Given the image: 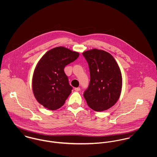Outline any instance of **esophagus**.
I'll return each mask as SVG.
<instances>
[{
    "instance_id": "1",
    "label": "esophagus",
    "mask_w": 157,
    "mask_h": 157,
    "mask_svg": "<svg viewBox=\"0 0 157 157\" xmlns=\"http://www.w3.org/2000/svg\"><path fill=\"white\" fill-rule=\"evenodd\" d=\"M80 88H75V90H76V91H80Z\"/></svg>"
}]
</instances>
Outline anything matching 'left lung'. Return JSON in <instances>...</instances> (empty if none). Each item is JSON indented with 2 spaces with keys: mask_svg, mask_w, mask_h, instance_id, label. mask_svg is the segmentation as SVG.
Masks as SVG:
<instances>
[{
  "mask_svg": "<svg viewBox=\"0 0 157 157\" xmlns=\"http://www.w3.org/2000/svg\"><path fill=\"white\" fill-rule=\"evenodd\" d=\"M90 72V85L83 94L88 105L97 112L107 110L118 100L122 88L121 71L108 52L93 49L83 53Z\"/></svg>",
  "mask_w": 157,
  "mask_h": 157,
  "instance_id": "8db88e82",
  "label": "left lung"
}]
</instances>
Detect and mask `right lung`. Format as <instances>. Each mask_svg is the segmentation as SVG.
Returning <instances> with one entry per match:
<instances>
[{
  "instance_id": "add662e5",
  "label": "right lung",
  "mask_w": 157,
  "mask_h": 157,
  "mask_svg": "<svg viewBox=\"0 0 157 157\" xmlns=\"http://www.w3.org/2000/svg\"><path fill=\"white\" fill-rule=\"evenodd\" d=\"M79 53L62 46L46 52L38 62L33 77V90L37 101L49 110L62 107L71 93L65 67Z\"/></svg>"
}]
</instances>
